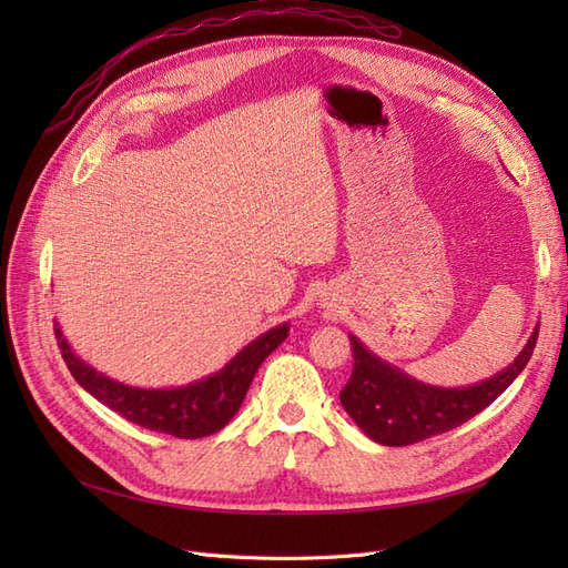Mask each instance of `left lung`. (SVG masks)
Segmentation results:
<instances>
[{
	"label": "left lung",
	"mask_w": 568,
	"mask_h": 568,
	"mask_svg": "<svg viewBox=\"0 0 568 568\" xmlns=\"http://www.w3.org/2000/svg\"><path fill=\"white\" fill-rule=\"evenodd\" d=\"M538 341V326L532 329L519 357L495 374L493 379L467 388L426 386L372 355L363 343L351 336L353 374L341 390V405L353 422L382 445H412L469 422L484 412L497 395L517 379L528 365Z\"/></svg>",
	"instance_id": "1"
}]
</instances>
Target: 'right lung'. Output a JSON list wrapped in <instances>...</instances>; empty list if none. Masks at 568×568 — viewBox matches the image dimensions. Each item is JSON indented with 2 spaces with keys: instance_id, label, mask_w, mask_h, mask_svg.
Wrapping results in <instances>:
<instances>
[{
  "instance_id": "add662e5",
  "label": "right lung",
  "mask_w": 568,
  "mask_h": 568,
  "mask_svg": "<svg viewBox=\"0 0 568 568\" xmlns=\"http://www.w3.org/2000/svg\"><path fill=\"white\" fill-rule=\"evenodd\" d=\"M63 363L73 379L120 417L175 438H203L220 432L242 407L246 390L263 359L286 338L288 326H274L257 336L232 363L209 379L182 388H134L99 374L71 351L59 324L54 326Z\"/></svg>"
}]
</instances>
